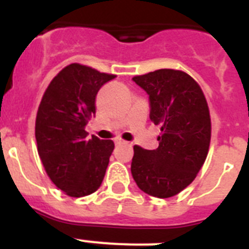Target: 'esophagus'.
Instances as JSON below:
<instances>
[{
  "mask_svg": "<svg viewBox=\"0 0 249 249\" xmlns=\"http://www.w3.org/2000/svg\"><path fill=\"white\" fill-rule=\"evenodd\" d=\"M114 143L117 144V146H120V144H126L127 142L126 141L121 140V138H116V140H114Z\"/></svg>",
  "mask_w": 249,
  "mask_h": 249,
  "instance_id": "34e87169",
  "label": "esophagus"
}]
</instances>
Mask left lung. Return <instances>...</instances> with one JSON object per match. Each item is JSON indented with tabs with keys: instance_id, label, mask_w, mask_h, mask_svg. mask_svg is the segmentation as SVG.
Masks as SVG:
<instances>
[{
	"instance_id": "obj_1",
	"label": "left lung",
	"mask_w": 249,
	"mask_h": 249,
	"mask_svg": "<svg viewBox=\"0 0 249 249\" xmlns=\"http://www.w3.org/2000/svg\"><path fill=\"white\" fill-rule=\"evenodd\" d=\"M135 81L149 96V118L160 127L158 148L135 146L132 177L144 193L168 198L183 191L206 160L211 117L201 87L178 70H157Z\"/></svg>"
}]
</instances>
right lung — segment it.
<instances>
[{
	"label": "right lung",
	"mask_w": 249,
	"mask_h": 249,
	"mask_svg": "<svg viewBox=\"0 0 249 249\" xmlns=\"http://www.w3.org/2000/svg\"><path fill=\"white\" fill-rule=\"evenodd\" d=\"M114 74L71 63L51 81L39 103L35 135L46 173L70 197L100 188L114 143L92 136L85 127L96 113V96Z\"/></svg>",
	"instance_id": "right-lung-1"
}]
</instances>
